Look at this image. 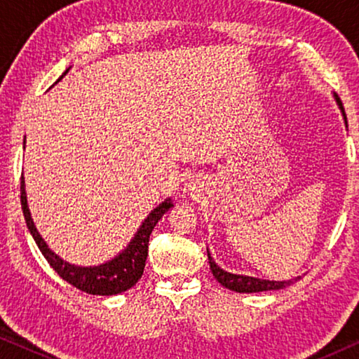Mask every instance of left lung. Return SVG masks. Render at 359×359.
Listing matches in <instances>:
<instances>
[{"label":"left lung","mask_w":359,"mask_h":359,"mask_svg":"<svg viewBox=\"0 0 359 359\" xmlns=\"http://www.w3.org/2000/svg\"><path fill=\"white\" fill-rule=\"evenodd\" d=\"M337 97L338 106L345 116V107H343L340 97ZM346 121V116H345ZM208 258H209V264H210V271H212L214 278L217 281L225 286L230 291H237V292H262V291H276V289H284L287 286H291L294 283V279H289V281H268V279H258V278H250V276H240V274H232L224 271L222 268L217 266L212 258H210V253L208 252Z\"/></svg>","instance_id":"left-lung-1"}]
</instances>
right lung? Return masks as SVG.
Here are the masks:
<instances>
[{
  "instance_id": "right-lung-1",
  "label": "right lung",
  "mask_w": 359,
  "mask_h": 359,
  "mask_svg": "<svg viewBox=\"0 0 359 359\" xmlns=\"http://www.w3.org/2000/svg\"><path fill=\"white\" fill-rule=\"evenodd\" d=\"M65 73H63V75H65ZM60 78H58V80H60ZM21 205L24 219H26V224L29 230H31L34 240H36L37 247L41 248V252L43 257H46L48 264L58 273V276L65 279L67 283H70L72 286L80 289V291H85L88 294H96V296H112V294L124 292L132 286H135L137 281L142 278L147 262V255H149V238L151 230L155 229V225L158 224V220L161 217H163L166 210L173 208V203H171L170 199H166L165 203H161L158 205V208L151 210L149 217L144 220V224H142V227L139 229V232H137L134 240H132L129 247H127L119 257L111 259L109 263L93 268L73 266V264L58 258L57 255L47 247V243L43 242L42 237L37 232L36 225L32 222L31 212H29L26 189H24V176H21Z\"/></svg>"
}]
</instances>
